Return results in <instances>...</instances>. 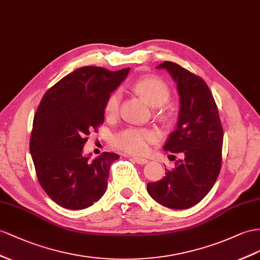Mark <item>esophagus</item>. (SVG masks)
I'll list each match as a JSON object with an SVG mask.
<instances>
[{"mask_svg":"<svg viewBox=\"0 0 260 260\" xmlns=\"http://www.w3.org/2000/svg\"><path fill=\"white\" fill-rule=\"evenodd\" d=\"M133 160H134V161L137 162V164H139V165H146V164L148 162L147 159L141 158V157H133Z\"/></svg>","mask_w":260,"mask_h":260,"instance_id":"obj_1","label":"esophagus"}]
</instances>
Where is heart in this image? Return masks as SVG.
<instances>
[{
  "label": "heart",
  "instance_id": "obj_1",
  "mask_svg": "<svg viewBox=\"0 0 260 260\" xmlns=\"http://www.w3.org/2000/svg\"><path fill=\"white\" fill-rule=\"evenodd\" d=\"M133 89L152 106H161L167 103L170 98L169 85L162 79L155 76L138 80L133 85ZM119 100L121 94L118 91H114L109 95L104 105L106 116L114 117L117 114ZM156 139L157 135L154 132L129 127L117 133L113 137V145L117 149L131 155H144L149 150L150 145L154 144Z\"/></svg>",
  "mask_w": 260,
  "mask_h": 260
}]
</instances>
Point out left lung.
I'll use <instances>...</instances> for the list:
<instances>
[{"label":"left lung","mask_w":260,"mask_h":260,"mask_svg":"<svg viewBox=\"0 0 260 260\" xmlns=\"http://www.w3.org/2000/svg\"><path fill=\"white\" fill-rule=\"evenodd\" d=\"M166 69L177 82L180 112L177 128L164 149L182 152L175 168L166 170L162 180L149 182L147 191L156 202L170 209L184 210L209 193L221 171L223 126L217 105L202 78L171 61L157 67Z\"/></svg>","instance_id":"8db88e82"}]
</instances>
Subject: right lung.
Wrapping results in <instances>:
<instances>
[{"label":"right lung","mask_w":260,"mask_h":260,"mask_svg":"<svg viewBox=\"0 0 260 260\" xmlns=\"http://www.w3.org/2000/svg\"><path fill=\"white\" fill-rule=\"evenodd\" d=\"M128 72L82 67L52 85L38 105L31 158L42 188L64 209L89 208L105 193L111 164L119 156L104 151L91 160L82 149L90 132L104 122L106 100Z\"/></svg>","instance_id":"right-lung-1"}]
</instances>
